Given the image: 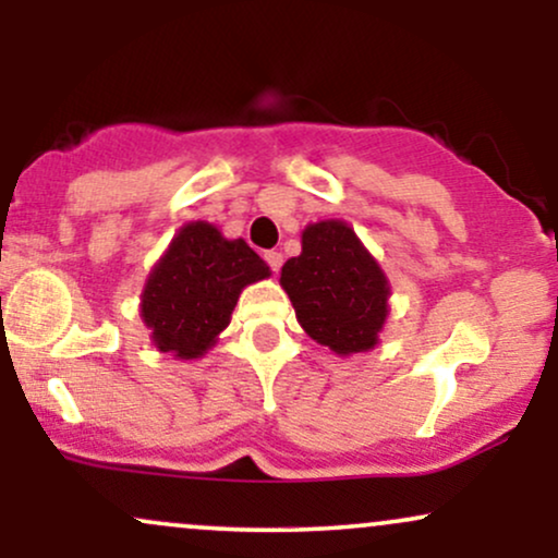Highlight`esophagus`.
<instances>
[{
    "label": "esophagus",
    "instance_id": "obj_1",
    "mask_svg": "<svg viewBox=\"0 0 558 558\" xmlns=\"http://www.w3.org/2000/svg\"><path fill=\"white\" fill-rule=\"evenodd\" d=\"M265 262L270 265L272 272H278L280 267H283V254L275 252V248H272V252H265Z\"/></svg>",
    "mask_w": 558,
    "mask_h": 558
}]
</instances>
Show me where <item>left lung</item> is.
Segmentation results:
<instances>
[{
    "instance_id": "8db88e82",
    "label": "left lung",
    "mask_w": 558,
    "mask_h": 558,
    "mask_svg": "<svg viewBox=\"0 0 558 558\" xmlns=\"http://www.w3.org/2000/svg\"><path fill=\"white\" fill-rule=\"evenodd\" d=\"M306 336L341 356L375 349L388 317L390 286L373 254L343 220L312 222L301 254L280 270Z\"/></svg>"
}]
</instances>
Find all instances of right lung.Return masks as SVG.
Wrapping results in <instances>:
<instances>
[{
    "label": "right lung",
    "instance_id": "obj_1",
    "mask_svg": "<svg viewBox=\"0 0 558 558\" xmlns=\"http://www.w3.org/2000/svg\"><path fill=\"white\" fill-rule=\"evenodd\" d=\"M270 278V267L243 239L228 241L209 222H189L146 278L141 317L157 351L198 360L228 328L241 291Z\"/></svg>",
    "mask_w": 558,
    "mask_h": 558
}]
</instances>
